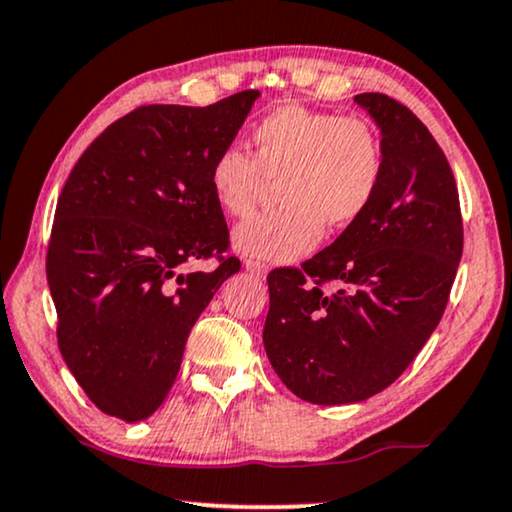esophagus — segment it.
<instances>
[{
  "label": "esophagus",
  "instance_id": "1",
  "mask_svg": "<svg viewBox=\"0 0 512 512\" xmlns=\"http://www.w3.org/2000/svg\"><path fill=\"white\" fill-rule=\"evenodd\" d=\"M246 269L250 273H255V276H266V271H269V264H264L262 259H246Z\"/></svg>",
  "mask_w": 512,
  "mask_h": 512
}]
</instances>
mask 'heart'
<instances>
[{"mask_svg": "<svg viewBox=\"0 0 512 512\" xmlns=\"http://www.w3.org/2000/svg\"><path fill=\"white\" fill-rule=\"evenodd\" d=\"M255 157L239 146L220 148L208 167L218 206L248 218L278 183L283 206L243 222L234 246L266 262H294L329 229L362 220L385 176V148L369 120L285 104L253 127Z\"/></svg>", "mask_w": 512, "mask_h": 512, "instance_id": "1", "label": "heart"}]
</instances>
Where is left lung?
<instances>
[{"mask_svg":"<svg viewBox=\"0 0 512 512\" xmlns=\"http://www.w3.org/2000/svg\"><path fill=\"white\" fill-rule=\"evenodd\" d=\"M355 102L383 132L376 201L331 246L266 278V355L320 406L369 399L408 369L441 322L464 248L455 176L424 122L383 92Z\"/></svg>","mask_w":512,"mask_h":512,"instance_id":"1","label":"left lung"}]
</instances>
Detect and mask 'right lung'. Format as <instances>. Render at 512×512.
Wrapping results in <instances>:
<instances>
[{
    "instance_id": "right-lung-1",
    "label": "right lung",
    "mask_w": 512,
    "mask_h": 512,
    "mask_svg": "<svg viewBox=\"0 0 512 512\" xmlns=\"http://www.w3.org/2000/svg\"><path fill=\"white\" fill-rule=\"evenodd\" d=\"M257 97L139 106L90 143L62 187L46 253L57 345L106 415L139 422L162 406L194 322L241 269L208 167ZM206 258L213 272L182 271Z\"/></svg>"
}]
</instances>
